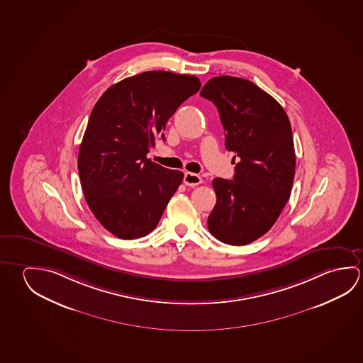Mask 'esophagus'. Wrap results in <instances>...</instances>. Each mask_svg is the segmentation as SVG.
Returning <instances> with one entry per match:
<instances>
[{"label": "esophagus", "instance_id": "esophagus-1", "mask_svg": "<svg viewBox=\"0 0 363 363\" xmlns=\"http://www.w3.org/2000/svg\"><path fill=\"white\" fill-rule=\"evenodd\" d=\"M184 184L190 187H195L197 184H202V179L196 173L186 172L184 176Z\"/></svg>", "mask_w": 363, "mask_h": 363}]
</instances>
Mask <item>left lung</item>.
Returning a JSON list of instances; mask_svg holds the SVG:
<instances>
[{"label": "left lung", "mask_w": 363, "mask_h": 363, "mask_svg": "<svg viewBox=\"0 0 363 363\" xmlns=\"http://www.w3.org/2000/svg\"><path fill=\"white\" fill-rule=\"evenodd\" d=\"M200 95L218 107L225 148L239 160L233 179L213 181L216 203L208 230L223 243L245 245L274 226L291 195V124L272 96L244 78H211Z\"/></svg>", "instance_id": "8db88e82"}]
</instances>
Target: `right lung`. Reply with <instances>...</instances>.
Instances as JSON below:
<instances>
[{
    "label": "right lung",
    "instance_id": "1",
    "mask_svg": "<svg viewBox=\"0 0 363 363\" xmlns=\"http://www.w3.org/2000/svg\"><path fill=\"white\" fill-rule=\"evenodd\" d=\"M200 79L144 72L113 84L96 102L78 153L84 199L96 219L120 239L155 229L184 173L150 162L149 150Z\"/></svg>",
    "mask_w": 363,
    "mask_h": 363
}]
</instances>
